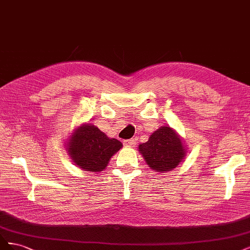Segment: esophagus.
<instances>
[{
  "instance_id": "esophagus-1",
  "label": "esophagus",
  "mask_w": 250,
  "mask_h": 250,
  "mask_svg": "<svg viewBox=\"0 0 250 250\" xmlns=\"http://www.w3.org/2000/svg\"><path fill=\"white\" fill-rule=\"evenodd\" d=\"M123 144L127 147H134L135 145V141L133 139H128V140H124Z\"/></svg>"
}]
</instances>
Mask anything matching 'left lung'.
Instances as JSON below:
<instances>
[{"label": "left lung", "mask_w": 250, "mask_h": 250, "mask_svg": "<svg viewBox=\"0 0 250 250\" xmlns=\"http://www.w3.org/2000/svg\"><path fill=\"white\" fill-rule=\"evenodd\" d=\"M139 149L149 167L157 172H168L176 168L185 156L183 142L168 126L154 131Z\"/></svg>", "instance_id": "obj_1"}]
</instances>
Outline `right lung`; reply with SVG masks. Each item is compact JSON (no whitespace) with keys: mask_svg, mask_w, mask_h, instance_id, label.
<instances>
[{"mask_svg":"<svg viewBox=\"0 0 250 250\" xmlns=\"http://www.w3.org/2000/svg\"><path fill=\"white\" fill-rule=\"evenodd\" d=\"M67 146L69 154L78 167L90 172H100L123 145L117 139L106 137L98 127L85 124L76 129Z\"/></svg>","mask_w":250,"mask_h":250,"instance_id":"obj_1","label":"right lung"}]
</instances>
